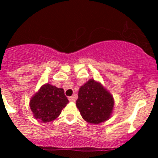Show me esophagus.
Returning <instances> with one entry per match:
<instances>
[{
  "label": "esophagus",
  "instance_id": "34e87169",
  "mask_svg": "<svg viewBox=\"0 0 158 158\" xmlns=\"http://www.w3.org/2000/svg\"><path fill=\"white\" fill-rule=\"evenodd\" d=\"M69 100L71 102H75V100H76V96H69Z\"/></svg>",
  "mask_w": 158,
  "mask_h": 158
}]
</instances>
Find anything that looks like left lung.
I'll list each match as a JSON object with an SVG mask.
<instances>
[{"instance_id": "left-lung-1", "label": "left lung", "mask_w": 158, "mask_h": 158, "mask_svg": "<svg viewBox=\"0 0 158 158\" xmlns=\"http://www.w3.org/2000/svg\"><path fill=\"white\" fill-rule=\"evenodd\" d=\"M76 105L86 122L98 124L109 118L114 100L100 83L89 80L79 89Z\"/></svg>"}]
</instances>
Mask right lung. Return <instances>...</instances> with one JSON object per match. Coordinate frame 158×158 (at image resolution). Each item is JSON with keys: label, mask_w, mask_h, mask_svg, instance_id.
<instances>
[{"label": "right lung", "mask_w": 158, "mask_h": 158, "mask_svg": "<svg viewBox=\"0 0 158 158\" xmlns=\"http://www.w3.org/2000/svg\"><path fill=\"white\" fill-rule=\"evenodd\" d=\"M69 103L63 89L44 85L31 98L30 107L35 118L43 123L51 122L58 117Z\"/></svg>", "instance_id": "obj_1"}]
</instances>
